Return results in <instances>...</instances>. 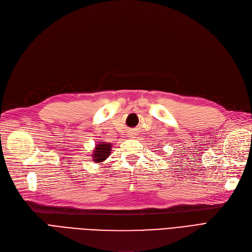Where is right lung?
Wrapping results in <instances>:
<instances>
[{
  "label": "right lung",
  "instance_id": "obj_1",
  "mask_svg": "<svg viewBox=\"0 0 252 252\" xmlns=\"http://www.w3.org/2000/svg\"><path fill=\"white\" fill-rule=\"evenodd\" d=\"M112 153V144L101 142L96 145V148L94 149V154L92 155L93 161L96 163H100L104 161L109 154Z\"/></svg>",
  "mask_w": 252,
  "mask_h": 252
}]
</instances>
